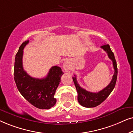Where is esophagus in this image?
Here are the masks:
<instances>
[{
  "instance_id": "1",
  "label": "esophagus",
  "mask_w": 133,
  "mask_h": 133,
  "mask_svg": "<svg viewBox=\"0 0 133 133\" xmlns=\"http://www.w3.org/2000/svg\"><path fill=\"white\" fill-rule=\"evenodd\" d=\"M63 69L65 72H69L71 69V64L69 60H66L63 64Z\"/></svg>"
}]
</instances>
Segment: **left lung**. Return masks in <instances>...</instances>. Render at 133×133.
I'll use <instances>...</instances> for the list:
<instances>
[{
	"label": "left lung",
	"mask_w": 133,
	"mask_h": 133,
	"mask_svg": "<svg viewBox=\"0 0 133 133\" xmlns=\"http://www.w3.org/2000/svg\"><path fill=\"white\" fill-rule=\"evenodd\" d=\"M101 48L103 49L107 52L109 59L112 61L113 67L114 69V74L112 76V80L107 87L99 91L98 92H91L86 91L79 86L77 81L76 76L72 77L75 88L77 89L78 93V101L79 103L83 107L86 108H94L97 107L104 102L108 97L109 96L112 90L114 89L117 81V66L115 59L114 55L111 50L110 46L109 44H105L101 46Z\"/></svg>",
	"instance_id": "obj_1"
}]
</instances>
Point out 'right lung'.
<instances>
[{"label":"right lung","mask_w":133,"mask_h":133,"mask_svg":"<svg viewBox=\"0 0 133 133\" xmlns=\"http://www.w3.org/2000/svg\"><path fill=\"white\" fill-rule=\"evenodd\" d=\"M28 42V40L23 42L16 55L14 68L16 84L21 95L31 105L39 109H50L56 102L54 95L64 73L61 68L55 65L44 78H33L27 74L23 68L22 56L23 50Z\"/></svg>","instance_id":"obj_1"}]
</instances>
